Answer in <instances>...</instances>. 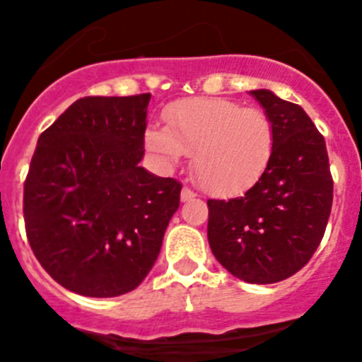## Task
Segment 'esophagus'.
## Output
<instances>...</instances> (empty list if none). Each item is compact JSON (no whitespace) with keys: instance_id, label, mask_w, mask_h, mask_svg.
<instances>
[{"instance_id":"esophagus-1","label":"esophagus","mask_w":362,"mask_h":362,"mask_svg":"<svg viewBox=\"0 0 362 362\" xmlns=\"http://www.w3.org/2000/svg\"><path fill=\"white\" fill-rule=\"evenodd\" d=\"M193 198H197V193H194V191H191L189 187L182 189V193H180V200L182 202H191Z\"/></svg>"}]
</instances>
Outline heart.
Listing matches in <instances>:
<instances>
[{"instance_id":"obj_1","label":"heart","mask_w":362,"mask_h":362,"mask_svg":"<svg viewBox=\"0 0 362 362\" xmlns=\"http://www.w3.org/2000/svg\"><path fill=\"white\" fill-rule=\"evenodd\" d=\"M165 126H148L146 148L165 168L193 155L197 180L220 197L242 194L265 177L276 148L272 120L223 97H191L168 106Z\"/></svg>"}]
</instances>
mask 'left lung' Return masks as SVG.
Segmentation results:
<instances>
[{
    "mask_svg": "<svg viewBox=\"0 0 362 362\" xmlns=\"http://www.w3.org/2000/svg\"><path fill=\"white\" fill-rule=\"evenodd\" d=\"M276 133L265 177L243 197L207 200V240L238 279L269 285L307 265L323 240L334 198L327 144L301 106L252 90Z\"/></svg>",
    "mask_w": 362,
    "mask_h": 362,
    "instance_id": "left-lung-1",
    "label": "left lung"
}]
</instances>
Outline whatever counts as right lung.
I'll return each mask as SVG.
<instances>
[{
  "label": "right lung",
  "mask_w": 362,
  "mask_h": 362,
  "mask_svg": "<svg viewBox=\"0 0 362 362\" xmlns=\"http://www.w3.org/2000/svg\"><path fill=\"white\" fill-rule=\"evenodd\" d=\"M149 99L84 97L35 146L23 193L28 243L76 294L115 298L141 285L180 205V182L139 164Z\"/></svg>",
  "instance_id": "obj_1"
}]
</instances>
